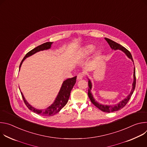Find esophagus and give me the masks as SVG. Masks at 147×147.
I'll return each mask as SVG.
<instances>
[{
    "instance_id": "34e87169",
    "label": "esophagus",
    "mask_w": 147,
    "mask_h": 147,
    "mask_svg": "<svg viewBox=\"0 0 147 147\" xmlns=\"http://www.w3.org/2000/svg\"><path fill=\"white\" fill-rule=\"evenodd\" d=\"M84 77V74L82 73H80L77 74V80H82V78Z\"/></svg>"
}]
</instances>
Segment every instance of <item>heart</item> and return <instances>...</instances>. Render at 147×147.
<instances>
[{"mask_svg": "<svg viewBox=\"0 0 147 147\" xmlns=\"http://www.w3.org/2000/svg\"><path fill=\"white\" fill-rule=\"evenodd\" d=\"M95 47L93 45H88L86 46L82 49V55L84 57H87L94 51Z\"/></svg>", "mask_w": 147, "mask_h": 147, "instance_id": "heart-1", "label": "heart"}]
</instances>
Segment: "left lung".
I'll return each instance as SVG.
<instances>
[{"mask_svg":"<svg viewBox=\"0 0 147 147\" xmlns=\"http://www.w3.org/2000/svg\"><path fill=\"white\" fill-rule=\"evenodd\" d=\"M105 39L107 42L108 43V44L109 45L110 47L111 48V49L112 50H120L121 51H122L123 52H124L125 55H126L129 59H130L134 63V61L132 57V56L130 53V52L127 49H125L124 47H123V46H121V45L115 42V41L107 38H105ZM88 78V77H87ZM88 96L91 101V102L94 105L98 108V109H99L100 111L105 112H107V113H110V112H113L115 111H117L120 110V109L123 108L124 107H125V105L127 104V103L129 102V99H130L132 94H133V92L135 90V87H136V70H135V67H134V73H133V82L132 84V89L130 91V93L129 94V95L127 96V97L124 98V99H123L122 100L120 101L118 103L114 105H103V104H101L98 103L94 98L93 95L91 93V90H92V82L90 80V78H88Z\"/></svg>","mask_w":147,"mask_h":147,"instance_id":"obj_1","label":"left lung"}]
</instances>
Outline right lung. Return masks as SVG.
I'll use <instances>...</instances> for the list:
<instances>
[{"instance_id":"add662e5","label":"right lung","mask_w":147,"mask_h":147,"mask_svg":"<svg viewBox=\"0 0 147 147\" xmlns=\"http://www.w3.org/2000/svg\"><path fill=\"white\" fill-rule=\"evenodd\" d=\"M52 44L53 42H48L44 43L38 46L37 47L35 48L34 49L28 52L22 60V62H21L19 69L20 70V67L22 66V63L27 57H28L39 51L48 50L50 49L51 48V45ZM76 78L77 76H75L73 78H68L63 82L61 87L55 100H54L53 103L51 104V105H50L49 107L45 109H38L33 107L27 101V100H26V98H24V95L22 92H21V94H22L25 104L30 110H31L34 113H36L40 115L52 116L58 113L67 103L70 95L71 91L76 82Z\"/></svg>"}]
</instances>
